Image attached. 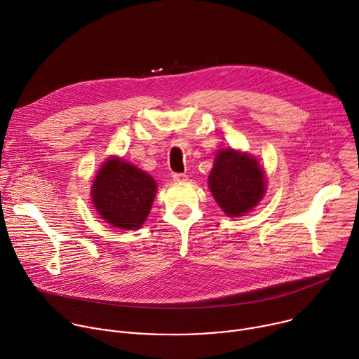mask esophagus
Masks as SVG:
<instances>
[{"mask_svg": "<svg viewBox=\"0 0 359 359\" xmlns=\"http://www.w3.org/2000/svg\"><path fill=\"white\" fill-rule=\"evenodd\" d=\"M187 180H189V177L184 173H175L173 175V182H176V183H184Z\"/></svg>", "mask_w": 359, "mask_h": 359, "instance_id": "1", "label": "esophagus"}]
</instances>
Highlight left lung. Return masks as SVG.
Instances as JSON below:
<instances>
[{
    "instance_id": "1",
    "label": "left lung",
    "mask_w": 359,
    "mask_h": 359,
    "mask_svg": "<svg viewBox=\"0 0 359 359\" xmlns=\"http://www.w3.org/2000/svg\"><path fill=\"white\" fill-rule=\"evenodd\" d=\"M209 189L229 217L257 206L266 193V176L257 159L234 149H222L209 175Z\"/></svg>"
}]
</instances>
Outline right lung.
Instances as JSON below:
<instances>
[{
	"label": "right lung",
	"mask_w": 359,
	"mask_h": 359,
	"mask_svg": "<svg viewBox=\"0 0 359 359\" xmlns=\"http://www.w3.org/2000/svg\"><path fill=\"white\" fill-rule=\"evenodd\" d=\"M150 175L121 158L108 159L92 184V203L100 219L122 230L140 229L156 196Z\"/></svg>",
	"instance_id": "add662e5"
}]
</instances>
